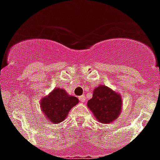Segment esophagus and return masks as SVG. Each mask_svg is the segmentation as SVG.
Instances as JSON below:
<instances>
[{
    "label": "esophagus",
    "mask_w": 160,
    "mask_h": 160,
    "mask_svg": "<svg viewBox=\"0 0 160 160\" xmlns=\"http://www.w3.org/2000/svg\"><path fill=\"white\" fill-rule=\"evenodd\" d=\"M79 100H80V102L84 103V102H85L86 99H85V95H81V96H80V97H79Z\"/></svg>",
    "instance_id": "34e87169"
}]
</instances>
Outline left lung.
<instances>
[{
  "label": "left lung",
  "instance_id": "8db88e82",
  "mask_svg": "<svg viewBox=\"0 0 160 160\" xmlns=\"http://www.w3.org/2000/svg\"><path fill=\"white\" fill-rule=\"evenodd\" d=\"M121 100L119 94L105 85H100L93 91V96L87 102V106L98 121L109 124L119 117L122 109Z\"/></svg>",
  "mask_w": 160,
  "mask_h": 160
}]
</instances>
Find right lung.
Listing matches in <instances>:
<instances>
[{
	"label": "right lung",
	"mask_w": 160,
	"mask_h": 160,
	"mask_svg": "<svg viewBox=\"0 0 160 160\" xmlns=\"http://www.w3.org/2000/svg\"><path fill=\"white\" fill-rule=\"evenodd\" d=\"M78 103L77 98L68 95L64 89L55 88L49 95L42 98L41 108L51 123L59 124L65 120L71 108Z\"/></svg>",
	"instance_id": "obj_1"
}]
</instances>
